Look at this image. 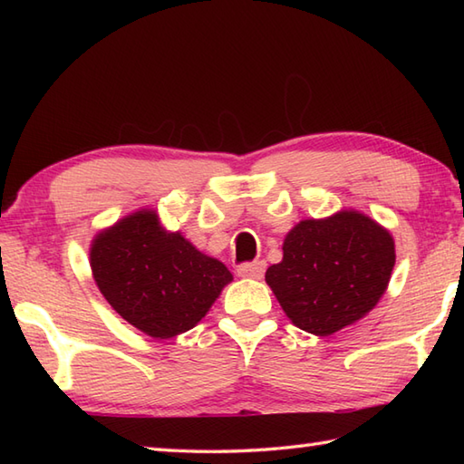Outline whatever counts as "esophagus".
Listing matches in <instances>:
<instances>
[{
	"mask_svg": "<svg viewBox=\"0 0 464 464\" xmlns=\"http://www.w3.org/2000/svg\"><path fill=\"white\" fill-rule=\"evenodd\" d=\"M239 277L245 279H261L265 273V263L263 261H253V263H243L237 267Z\"/></svg>",
	"mask_w": 464,
	"mask_h": 464,
	"instance_id": "1",
	"label": "esophagus"
}]
</instances>
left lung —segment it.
<instances>
[{
	"mask_svg": "<svg viewBox=\"0 0 464 464\" xmlns=\"http://www.w3.org/2000/svg\"><path fill=\"white\" fill-rule=\"evenodd\" d=\"M392 267L391 233L359 211H339L295 225L265 281L295 327L327 337L379 303Z\"/></svg>",
	"mask_w": 464,
	"mask_h": 464,
	"instance_id": "1",
	"label": "left lung"
}]
</instances>
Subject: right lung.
I'll list each match as a JSON object with an SVG mask.
<instances>
[{"instance_id":"right-lung-1","label":"right lung","mask_w":464,"mask_h":464,"mask_svg":"<svg viewBox=\"0 0 464 464\" xmlns=\"http://www.w3.org/2000/svg\"><path fill=\"white\" fill-rule=\"evenodd\" d=\"M90 265L107 303L153 339L193 329L233 281L221 261L197 251L181 233H167L150 209L97 235Z\"/></svg>"}]
</instances>
